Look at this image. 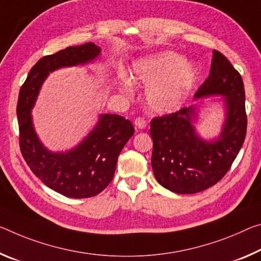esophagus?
I'll list each match as a JSON object with an SVG mask.
<instances>
[{"label": "esophagus", "instance_id": "obj_1", "mask_svg": "<svg viewBox=\"0 0 261 261\" xmlns=\"http://www.w3.org/2000/svg\"><path fill=\"white\" fill-rule=\"evenodd\" d=\"M135 126L137 127V129H144V127L146 126V121L144 119L143 117H137L135 119Z\"/></svg>", "mask_w": 261, "mask_h": 261}]
</instances>
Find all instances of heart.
<instances>
[{"mask_svg":"<svg viewBox=\"0 0 261 261\" xmlns=\"http://www.w3.org/2000/svg\"><path fill=\"white\" fill-rule=\"evenodd\" d=\"M197 79V69L176 53L166 52L134 63L130 80L150 86L147 101L160 113H169L181 106Z\"/></svg>","mask_w":261,"mask_h":261,"instance_id":"b5f03b06","label":"heart"}]
</instances>
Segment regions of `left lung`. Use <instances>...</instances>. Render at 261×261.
<instances>
[{
  "label": "left lung",
  "mask_w": 261,
  "mask_h": 261,
  "mask_svg": "<svg viewBox=\"0 0 261 261\" xmlns=\"http://www.w3.org/2000/svg\"><path fill=\"white\" fill-rule=\"evenodd\" d=\"M222 96L226 119L220 135L197 134V113L206 97ZM195 105L151 121L152 169L158 182L176 194H195L217 184L229 171L246 136L243 79L221 52L214 51L209 76L194 95Z\"/></svg>",
  "instance_id": "8db88e82"
}]
</instances>
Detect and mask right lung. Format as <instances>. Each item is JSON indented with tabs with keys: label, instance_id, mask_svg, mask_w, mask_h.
Returning a JSON list of instances; mask_svg holds the SVG:
<instances>
[{
	"label": "right lung",
	"instance_id": "add662e5",
	"mask_svg": "<svg viewBox=\"0 0 261 261\" xmlns=\"http://www.w3.org/2000/svg\"><path fill=\"white\" fill-rule=\"evenodd\" d=\"M100 55L97 45L87 43L43 57L29 72L19 90L17 118L23 158L47 187L67 197L95 196L111 182L119 153L135 134V127L123 116L101 114L96 125L75 147L53 152L40 142L31 111L49 73L93 63Z\"/></svg>",
	"mask_w": 261,
	"mask_h": 261
}]
</instances>
